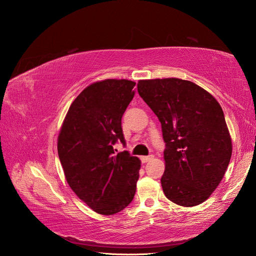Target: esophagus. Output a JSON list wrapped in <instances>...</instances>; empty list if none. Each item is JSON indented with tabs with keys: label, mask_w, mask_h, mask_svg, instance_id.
I'll use <instances>...</instances> for the list:
<instances>
[{
	"label": "esophagus",
	"mask_w": 256,
	"mask_h": 256,
	"mask_svg": "<svg viewBox=\"0 0 256 256\" xmlns=\"http://www.w3.org/2000/svg\"><path fill=\"white\" fill-rule=\"evenodd\" d=\"M152 158H154L152 154H150V156H142V157H141V161H142V164H146L147 161L152 160Z\"/></svg>",
	"instance_id": "esophagus-1"
}]
</instances>
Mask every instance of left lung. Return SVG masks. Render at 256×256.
Wrapping results in <instances>:
<instances>
[{
  "label": "left lung",
  "instance_id": "left-lung-1",
  "mask_svg": "<svg viewBox=\"0 0 256 256\" xmlns=\"http://www.w3.org/2000/svg\"><path fill=\"white\" fill-rule=\"evenodd\" d=\"M138 92L161 122L166 196L186 207L205 202L222 180L232 156L221 106L198 85L176 78L140 80Z\"/></svg>",
  "mask_w": 256,
  "mask_h": 256
}]
</instances>
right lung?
<instances>
[{
	"mask_svg": "<svg viewBox=\"0 0 256 256\" xmlns=\"http://www.w3.org/2000/svg\"><path fill=\"white\" fill-rule=\"evenodd\" d=\"M136 83L108 79L90 84L74 99L58 140V152L69 187L92 210L114 214L134 198L141 161L113 145L126 144L122 118Z\"/></svg>",
	"mask_w": 256,
	"mask_h": 256,
	"instance_id": "obj_1",
	"label": "right lung"
}]
</instances>
